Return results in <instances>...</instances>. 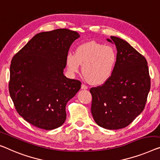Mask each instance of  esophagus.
Listing matches in <instances>:
<instances>
[{
  "label": "esophagus",
  "instance_id": "34e87169",
  "mask_svg": "<svg viewBox=\"0 0 160 160\" xmlns=\"http://www.w3.org/2000/svg\"><path fill=\"white\" fill-rule=\"evenodd\" d=\"M81 88H82V89L86 90V89H88V87L86 85H85V84H82V85H81Z\"/></svg>",
  "mask_w": 160,
  "mask_h": 160
}]
</instances>
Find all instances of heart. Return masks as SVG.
I'll list each match as a JSON object with an SVG mask.
<instances>
[{"label": "heart", "mask_w": 160, "mask_h": 160, "mask_svg": "<svg viewBox=\"0 0 160 160\" xmlns=\"http://www.w3.org/2000/svg\"><path fill=\"white\" fill-rule=\"evenodd\" d=\"M116 63L114 49L95 42L81 44L75 53H69L67 65L71 72H77L82 64V72L90 83L100 85L106 82L113 74Z\"/></svg>", "instance_id": "b5f03b06"}]
</instances>
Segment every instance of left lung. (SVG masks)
Segmentation results:
<instances>
[{"label":"left lung","mask_w":160,"mask_h":160,"mask_svg":"<svg viewBox=\"0 0 160 160\" xmlns=\"http://www.w3.org/2000/svg\"><path fill=\"white\" fill-rule=\"evenodd\" d=\"M107 41L117 49L111 78L91 88V113L96 123L111 130L130 124L145 108L151 78L145 57L124 40L111 37Z\"/></svg>","instance_id":"8db88e82"}]
</instances>
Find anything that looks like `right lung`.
Wrapping results in <instances>:
<instances>
[{"label": "right lung", "mask_w": 160, "mask_h": 160, "mask_svg": "<svg viewBox=\"0 0 160 160\" xmlns=\"http://www.w3.org/2000/svg\"><path fill=\"white\" fill-rule=\"evenodd\" d=\"M78 32L58 28L36 34L12 58L8 90L16 111L45 130L62 126L66 104L81 88L64 75L67 57Z\"/></svg>", "instance_id": "add662e5"}]
</instances>
